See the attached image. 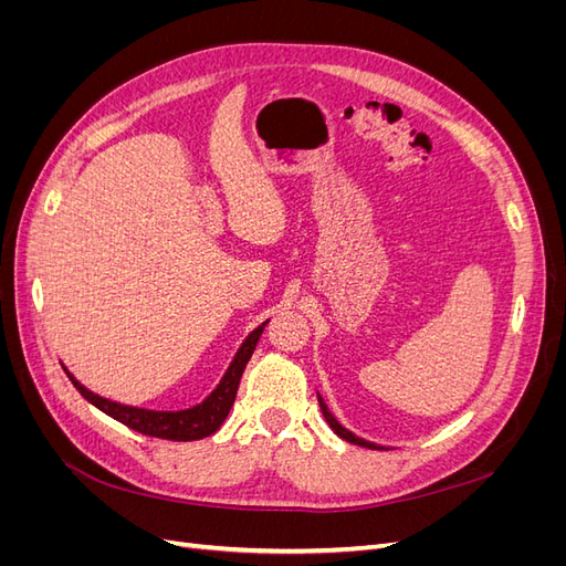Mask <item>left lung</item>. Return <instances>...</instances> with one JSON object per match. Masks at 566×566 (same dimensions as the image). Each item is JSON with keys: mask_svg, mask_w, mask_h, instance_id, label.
<instances>
[{"mask_svg": "<svg viewBox=\"0 0 566 566\" xmlns=\"http://www.w3.org/2000/svg\"><path fill=\"white\" fill-rule=\"evenodd\" d=\"M318 403H321V410H323V418H325V422L331 424V430L337 434V437H342L345 441H349V443H356V447H366V449H378V451H382V447H375V443H370V441H366V439H358L356 434H352L349 430H345V427H342L337 420H335V416L331 413L328 410V406H325V401L318 397Z\"/></svg>", "mask_w": 566, "mask_h": 566, "instance_id": "left-lung-1", "label": "left lung"}]
</instances>
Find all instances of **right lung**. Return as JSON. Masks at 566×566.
Listing matches in <instances>:
<instances>
[{"mask_svg": "<svg viewBox=\"0 0 566 566\" xmlns=\"http://www.w3.org/2000/svg\"><path fill=\"white\" fill-rule=\"evenodd\" d=\"M264 325L266 323H262L260 328H254L245 337L241 349L235 352L229 370L224 373V378H221V382L217 385V389L210 394V397L202 403L186 410H146V408L125 406V403L98 397V394L80 385L71 373H67V378L73 380L75 389L84 399L94 403L98 410H104V413L111 416L113 420L127 424L134 432H142L146 437H158V439H172V441H196V439L214 434L221 427V422L227 420L235 399L238 385H241V375L250 361L256 342H260Z\"/></svg>", "mask_w": 566, "mask_h": 566, "instance_id": "add662e5", "label": "right lung"}]
</instances>
